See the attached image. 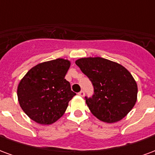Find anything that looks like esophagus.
Instances as JSON below:
<instances>
[{
    "mask_svg": "<svg viewBox=\"0 0 155 155\" xmlns=\"http://www.w3.org/2000/svg\"><path fill=\"white\" fill-rule=\"evenodd\" d=\"M78 94H79L80 96H81V97H84V94H85V93H84V91H80L79 93H78Z\"/></svg>",
    "mask_w": 155,
    "mask_h": 155,
    "instance_id": "obj_1",
    "label": "esophagus"
}]
</instances>
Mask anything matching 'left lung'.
I'll return each mask as SVG.
<instances>
[{"mask_svg":"<svg viewBox=\"0 0 155 155\" xmlns=\"http://www.w3.org/2000/svg\"><path fill=\"white\" fill-rule=\"evenodd\" d=\"M94 86L92 97H85L88 107L97 119L107 123L122 120L137 101L136 81L123 65L101 57L75 61Z\"/></svg>","mask_w":155,"mask_h":155,"instance_id":"8db88e82","label":"left lung"}]
</instances>
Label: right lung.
I'll return each instance as SVG.
<instances>
[{
    "mask_svg": "<svg viewBox=\"0 0 155 155\" xmlns=\"http://www.w3.org/2000/svg\"><path fill=\"white\" fill-rule=\"evenodd\" d=\"M70 66V61L61 58L40 63L20 81L19 104L35 122L51 124L64 114L69 101L76 94L64 79Z\"/></svg>",
    "mask_w": 155,
    "mask_h": 155,
    "instance_id": "right-lung-1",
    "label": "right lung"
}]
</instances>
